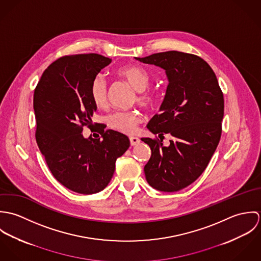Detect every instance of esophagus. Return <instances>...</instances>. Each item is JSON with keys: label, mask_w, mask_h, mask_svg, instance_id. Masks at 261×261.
<instances>
[{"label": "esophagus", "mask_w": 261, "mask_h": 261, "mask_svg": "<svg viewBox=\"0 0 261 261\" xmlns=\"http://www.w3.org/2000/svg\"><path fill=\"white\" fill-rule=\"evenodd\" d=\"M129 142H130L132 146H137L138 144H140L141 140L139 138H137V137H130L129 138Z\"/></svg>", "instance_id": "34e87169"}]
</instances>
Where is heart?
Returning a JSON list of instances; mask_svg holds the SVG:
<instances>
[{"instance_id": "1", "label": "heart", "mask_w": 261, "mask_h": 261, "mask_svg": "<svg viewBox=\"0 0 261 261\" xmlns=\"http://www.w3.org/2000/svg\"><path fill=\"white\" fill-rule=\"evenodd\" d=\"M117 74L123 78L135 90H137L136 100L143 107L152 108L158 103L159 93L147 88L150 83L148 71L140 66L126 65L117 70ZM89 94L92 102L97 108H105L108 101V85L101 74L94 76L89 87ZM142 121V115L137 111H117L109 115V126L122 134H134L139 123Z\"/></svg>"}]
</instances>
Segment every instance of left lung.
<instances>
[{"label":"left lung","instance_id":"8db88e82","mask_svg":"<svg viewBox=\"0 0 261 261\" xmlns=\"http://www.w3.org/2000/svg\"><path fill=\"white\" fill-rule=\"evenodd\" d=\"M136 59L165 69L169 80L162 112L147 125L161 140L142 139L151 150L146 179L159 191L177 192L202 175L216 150L222 134L223 92L210 65L197 55L167 51ZM165 133L173 137L168 147L162 144Z\"/></svg>","mask_w":261,"mask_h":261}]
</instances>
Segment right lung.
<instances>
[{
    "label": "right lung",
    "instance_id": "right-lung-1",
    "mask_svg": "<svg viewBox=\"0 0 261 261\" xmlns=\"http://www.w3.org/2000/svg\"><path fill=\"white\" fill-rule=\"evenodd\" d=\"M111 62L95 53L60 57L43 72L34 91L39 149L54 178L79 194H94L108 186L116 159L129 147L125 135L105 130L102 123H95L101 140L82 135L83 126H93L96 111L89 94L91 81Z\"/></svg>",
    "mask_w": 261,
    "mask_h": 261
}]
</instances>
